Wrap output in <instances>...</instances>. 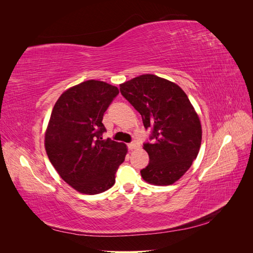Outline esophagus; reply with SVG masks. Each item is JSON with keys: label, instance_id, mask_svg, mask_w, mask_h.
Returning <instances> with one entry per match:
<instances>
[{"label": "esophagus", "instance_id": "obj_1", "mask_svg": "<svg viewBox=\"0 0 253 253\" xmlns=\"http://www.w3.org/2000/svg\"><path fill=\"white\" fill-rule=\"evenodd\" d=\"M139 142L137 141V140H134V141H132L131 143H128L127 144V148H128V150H135V149H137V148H139Z\"/></svg>", "mask_w": 253, "mask_h": 253}]
</instances>
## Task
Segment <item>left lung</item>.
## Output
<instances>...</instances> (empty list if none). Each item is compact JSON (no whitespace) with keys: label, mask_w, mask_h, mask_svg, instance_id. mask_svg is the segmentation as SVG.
I'll return each instance as SVG.
<instances>
[{"label":"left lung","mask_w":253,"mask_h":253,"mask_svg":"<svg viewBox=\"0 0 253 253\" xmlns=\"http://www.w3.org/2000/svg\"><path fill=\"white\" fill-rule=\"evenodd\" d=\"M120 93L151 129L143 143L150 163L140 171L142 178L172 185L190 169L202 142L201 121L188 96L177 84L151 74L120 84Z\"/></svg>","instance_id":"obj_1"}]
</instances>
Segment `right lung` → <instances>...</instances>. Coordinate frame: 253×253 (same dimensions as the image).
I'll return each mask as SVG.
<instances>
[{"instance_id":"obj_1","label":"right lung","mask_w":253,"mask_h":253,"mask_svg":"<svg viewBox=\"0 0 253 253\" xmlns=\"http://www.w3.org/2000/svg\"><path fill=\"white\" fill-rule=\"evenodd\" d=\"M118 94L111 84L87 80L65 90L52 109L45 134L47 156L61 178L81 193L110 189L126 155L125 143L102 140L103 114Z\"/></svg>"}]
</instances>
